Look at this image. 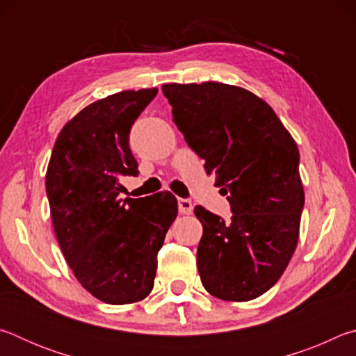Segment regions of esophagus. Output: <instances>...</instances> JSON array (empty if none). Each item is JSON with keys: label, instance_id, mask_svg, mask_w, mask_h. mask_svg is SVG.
I'll use <instances>...</instances> for the list:
<instances>
[{"label": "esophagus", "instance_id": "34e87169", "mask_svg": "<svg viewBox=\"0 0 356 356\" xmlns=\"http://www.w3.org/2000/svg\"><path fill=\"white\" fill-rule=\"evenodd\" d=\"M177 206H179V212L182 215H190L193 212V204L190 200H184V197H180L177 201Z\"/></svg>", "mask_w": 356, "mask_h": 356}]
</instances>
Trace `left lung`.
<instances>
[{"label":"left lung","mask_w":356,"mask_h":356,"mask_svg":"<svg viewBox=\"0 0 356 356\" xmlns=\"http://www.w3.org/2000/svg\"><path fill=\"white\" fill-rule=\"evenodd\" d=\"M161 91L186 144L231 204L227 222L195 207L202 222L196 252L202 286L226 301L261 297L298 243L305 191L297 143L272 106L243 88L171 83Z\"/></svg>","instance_id":"1"}]
</instances>
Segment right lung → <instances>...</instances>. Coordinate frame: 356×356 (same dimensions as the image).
I'll return each instance as SVG.
<instances>
[{"label": "right lung", "instance_id": "obj_1", "mask_svg": "<svg viewBox=\"0 0 356 356\" xmlns=\"http://www.w3.org/2000/svg\"><path fill=\"white\" fill-rule=\"evenodd\" d=\"M156 92L122 91L88 105L58 135L45 176L65 261L89 293L110 305L150 293L156 254L177 216L170 191L119 200V177L140 172L130 129Z\"/></svg>", "mask_w": 356, "mask_h": 356}]
</instances>
